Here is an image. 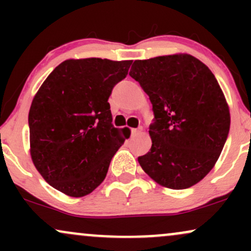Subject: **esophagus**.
<instances>
[{
	"instance_id": "34e87169",
	"label": "esophagus",
	"mask_w": 251,
	"mask_h": 251,
	"mask_svg": "<svg viewBox=\"0 0 251 251\" xmlns=\"http://www.w3.org/2000/svg\"><path fill=\"white\" fill-rule=\"evenodd\" d=\"M143 131V127H138V128H132V135H135L138 133H140V132Z\"/></svg>"
}]
</instances>
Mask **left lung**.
Returning a JSON list of instances; mask_svg holds the SVG:
<instances>
[{
	"instance_id": "obj_1",
	"label": "left lung",
	"mask_w": 251,
	"mask_h": 251,
	"mask_svg": "<svg viewBox=\"0 0 251 251\" xmlns=\"http://www.w3.org/2000/svg\"><path fill=\"white\" fill-rule=\"evenodd\" d=\"M131 75L152 103L151 150L138 157L164 188L183 190L214 168L226 142L230 112L208 66L189 54L135 60Z\"/></svg>"
}]
</instances>
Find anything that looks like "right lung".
<instances>
[{
    "instance_id": "right-lung-1",
    "label": "right lung",
    "mask_w": 251,
    "mask_h": 251,
    "mask_svg": "<svg viewBox=\"0 0 251 251\" xmlns=\"http://www.w3.org/2000/svg\"><path fill=\"white\" fill-rule=\"evenodd\" d=\"M132 60L70 59L55 67L34 97L30 155L43 179L71 197L91 194L129 137L112 125L108 98L125 79Z\"/></svg>"
}]
</instances>
